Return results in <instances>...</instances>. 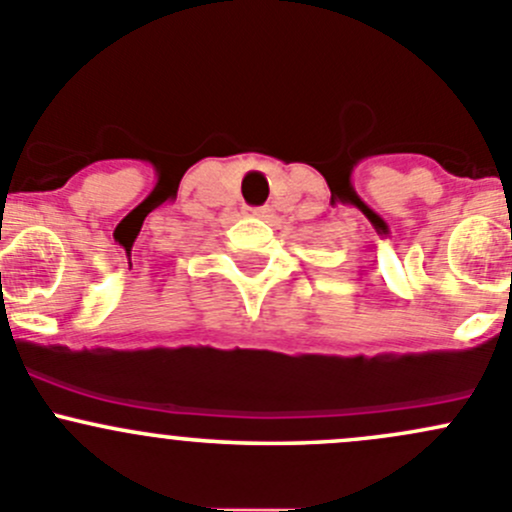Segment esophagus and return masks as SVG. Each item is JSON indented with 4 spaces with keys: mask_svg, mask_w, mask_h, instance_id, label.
Wrapping results in <instances>:
<instances>
[{
    "mask_svg": "<svg viewBox=\"0 0 512 512\" xmlns=\"http://www.w3.org/2000/svg\"><path fill=\"white\" fill-rule=\"evenodd\" d=\"M252 218H267L270 215V208H250Z\"/></svg>",
    "mask_w": 512,
    "mask_h": 512,
    "instance_id": "obj_1",
    "label": "esophagus"
}]
</instances>
